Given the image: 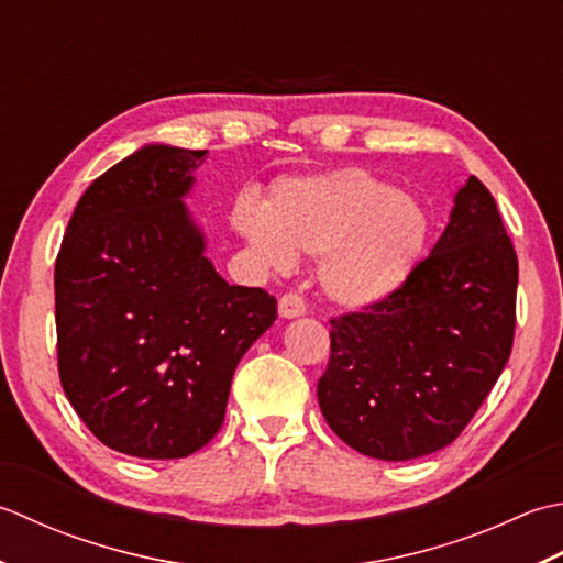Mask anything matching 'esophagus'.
Masks as SVG:
<instances>
[{
  "label": "esophagus",
  "mask_w": 563,
  "mask_h": 563,
  "mask_svg": "<svg viewBox=\"0 0 563 563\" xmlns=\"http://www.w3.org/2000/svg\"><path fill=\"white\" fill-rule=\"evenodd\" d=\"M306 313V301L298 294H284L279 298V316L282 318H298Z\"/></svg>",
  "instance_id": "esophagus-1"
}]
</instances>
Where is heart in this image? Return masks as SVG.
<instances>
[{"label":"heart","instance_id":"1","mask_svg":"<svg viewBox=\"0 0 563 563\" xmlns=\"http://www.w3.org/2000/svg\"><path fill=\"white\" fill-rule=\"evenodd\" d=\"M233 225L272 267L289 265L294 252L318 255L320 289L345 308L398 289L430 233L426 206L360 167L284 179L265 206L238 199Z\"/></svg>","mask_w":563,"mask_h":563}]
</instances>
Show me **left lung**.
Here are the masks:
<instances>
[{
  "label": "left lung",
  "instance_id": "1",
  "mask_svg": "<svg viewBox=\"0 0 563 563\" xmlns=\"http://www.w3.org/2000/svg\"><path fill=\"white\" fill-rule=\"evenodd\" d=\"M518 255L476 177L432 252L364 311L330 320L318 382L328 426L360 454L406 462L454 442L506 366Z\"/></svg>",
  "mask_w": 563,
  "mask_h": 563
}]
</instances>
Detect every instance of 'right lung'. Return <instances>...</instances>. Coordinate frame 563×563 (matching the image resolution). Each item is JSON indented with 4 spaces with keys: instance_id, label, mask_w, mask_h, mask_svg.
<instances>
[{
    "instance_id": "obj_1",
    "label": "right lung",
    "mask_w": 563,
    "mask_h": 563,
    "mask_svg": "<svg viewBox=\"0 0 563 563\" xmlns=\"http://www.w3.org/2000/svg\"><path fill=\"white\" fill-rule=\"evenodd\" d=\"M206 151L145 145L91 181L55 260L57 372L99 442L181 459L221 430L238 362L277 298L203 257L185 199Z\"/></svg>"
}]
</instances>
